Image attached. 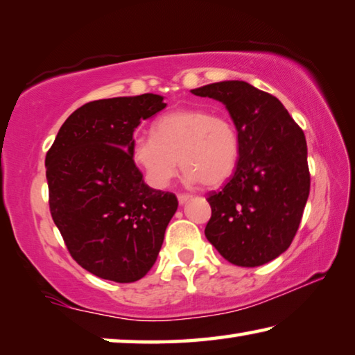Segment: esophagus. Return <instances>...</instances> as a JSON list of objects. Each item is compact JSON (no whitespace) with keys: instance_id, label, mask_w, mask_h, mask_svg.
I'll list each match as a JSON object with an SVG mask.
<instances>
[{"instance_id":"34e87169","label":"esophagus","mask_w":355,"mask_h":355,"mask_svg":"<svg viewBox=\"0 0 355 355\" xmlns=\"http://www.w3.org/2000/svg\"><path fill=\"white\" fill-rule=\"evenodd\" d=\"M191 199L189 194H178V203L180 205H184L186 202H188Z\"/></svg>"}]
</instances>
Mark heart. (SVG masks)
<instances>
[{
    "label": "heart",
    "mask_w": 355,
    "mask_h": 355,
    "mask_svg": "<svg viewBox=\"0 0 355 355\" xmlns=\"http://www.w3.org/2000/svg\"><path fill=\"white\" fill-rule=\"evenodd\" d=\"M131 158L152 188H167L178 167L189 184L216 188L236 171L239 136L227 117L205 110L172 111L156 120L153 136L136 137Z\"/></svg>",
    "instance_id": "heart-1"
}]
</instances>
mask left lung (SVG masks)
Listing matches in <instances>:
<instances>
[{
  "mask_svg": "<svg viewBox=\"0 0 355 355\" xmlns=\"http://www.w3.org/2000/svg\"><path fill=\"white\" fill-rule=\"evenodd\" d=\"M225 105L239 136L236 171L209 192L211 219L205 236L236 266L269 263L290 248L310 192L307 142L274 95L245 81L192 89Z\"/></svg>",
  "mask_w": 355,
  "mask_h": 355,
  "instance_id": "8db88e82",
  "label": "left lung"
}]
</instances>
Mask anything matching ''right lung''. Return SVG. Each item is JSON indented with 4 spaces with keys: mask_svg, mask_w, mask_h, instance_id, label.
<instances>
[{
    "mask_svg": "<svg viewBox=\"0 0 355 355\" xmlns=\"http://www.w3.org/2000/svg\"><path fill=\"white\" fill-rule=\"evenodd\" d=\"M166 106L156 94L91 101L70 114L46 153L51 218L75 261L100 279H142L178 208L172 192L144 183L131 158L135 130Z\"/></svg>",
    "mask_w": 355,
    "mask_h": 355,
    "instance_id": "1",
    "label": "right lung"
}]
</instances>
